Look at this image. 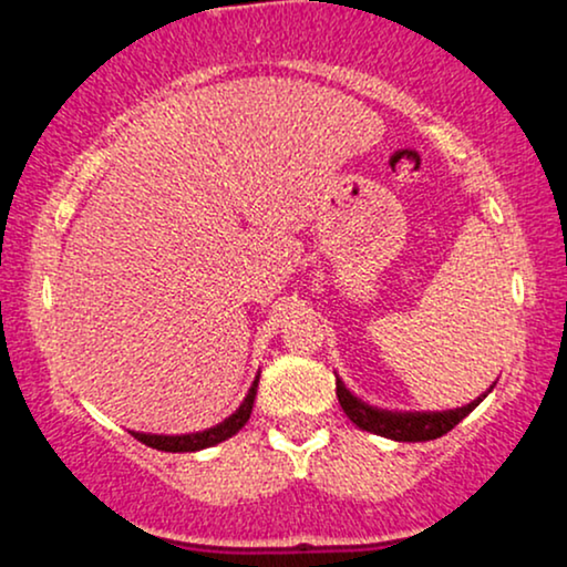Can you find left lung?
Wrapping results in <instances>:
<instances>
[{
    "label": "left lung",
    "instance_id": "left-lung-1",
    "mask_svg": "<svg viewBox=\"0 0 567 567\" xmlns=\"http://www.w3.org/2000/svg\"><path fill=\"white\" fill-rule=\"evenodd\" d=\"M496 386V383H493ZM491 386V389H493ZM487 389L485 394H480L477 400H472L470 405L453 408V410H386L368 405L365 400H360L357 394H351L347 383L336 379V394L341 402L343 413L349 415L351 424H357L362 432L381 434V437L396 440V442H426L437 440L442 434H447L451 429L464 421L480 402L491 394Z\"/></svg>",
    "mask_w": 567,
    "mask_h": 567
}]
</instances>
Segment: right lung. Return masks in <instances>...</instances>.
<instances>
[{
	"instance_id": "add662e5",
	"label": "right lung",
	"mask_w": 567,
	"mask_h": 567,
	"mask_svg": "<svg viewBox=\"0 0 567 567\" xmlns=\"http://www.w3.org/2000/svg\"><path fill=\"white\" fill-rule=\"evenodd\" d=\"M256 392H258V375L252 381L250 392L245 394L243 405H239L229 419H224L220 424L205 429V432H192V434H146V432H130L135 440H141L143 445L157 447V451L165 453H194V451H205V447L218 445V442L234 437L247 424L252 413V402H256Z\"/></svg>"
}]
</instances>
